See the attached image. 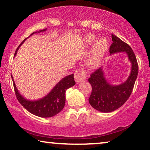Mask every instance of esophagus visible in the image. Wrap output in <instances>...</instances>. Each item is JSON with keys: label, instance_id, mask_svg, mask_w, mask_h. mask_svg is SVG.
<instances>
[{"label": "esophagus", "instance_id": "1", "mask_svg": "<svg viewBox=\"0 0 150 150\" xmlns=\"http://www.w3.org/2000/svg\"><path fill=\"white\" fill-rule=\"evenodd\" d=\"M87 77V71L83 68H79L75 71L74 78L77 83L81 82L86 79Z\"/></svg>", "mask_w": 150, "mask_h": 150}]
</instances>
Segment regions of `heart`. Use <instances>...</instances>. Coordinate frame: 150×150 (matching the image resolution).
I'll return each instance as SVG.
<instances>
[{
    "label": "heart",
    "mask_w": 150,
    "mask_h": 150,
    "mask_svg": "<svg viewBox=\"0 0 150 150\" xmlns=\"http://www.w3.org/2000/svg\"><path fill=\"white\" fill-rule=\"evenodd\" d=\"M96 39L94 35L88 34L85 37V42L87 45H92L96 42ZM108 47V41L105 39H101L97 41L90 51L87 59V65L91 67L96 66L105 53Z\"/></svg>",
    "instance_id": "1"
}]
</instances>
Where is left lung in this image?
Segmentation results:
<instances>
[{
  "label": "left lung",
  "mask_w": 150,
  "mask_h": 150,
  "mask_svg": "<svg viewBox=\"0 0 150 150\" xmlns=\"http://www.w3.org/2000/svg\"><path fill=\"white\" fill-rule=\"evenodd\" d=\"M111 37L113 42L109 48V53L125 52L132 63V70L127 79L118 85H111L107 81L101 67L90 75L88 81L91 85L92 91L89 102L94 109L103 113L115 111L126 102L132 94L138 74V64L131 47L113 34Z\"/></svg>",
  "instance_id": "obj_1"
}]
</instances>
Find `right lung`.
I'll list each match as a JSON object with an SVG mask.
<instances>
[{
	"instance_id": "add662e5",
	"label": "right lung",
	"mask_w": 150,
	"mask_h": 150,
	"mask_svg": "<svg viewBox=\"0 0 150 150\" xmlns=\"http://www.w3.org/2000/svg\"><path fill=\"white\" fill-rule=\"evenodd\" d=\"M46 30L47 28H45V29L40 30L39 32L45 31ZM35 33L37 32L33 33L30 36H31ZM27 39L24 40L20 44L19 46L18 47V48L16 49L15 56L17 53L18 48ZM73 77H74L73 74L66 76L65 77L61 79L55 85V87H54L51 92L43 98L37 101H30L24 98L18 93L15 82H14L13 76L11 75L12 80H13L14 85V89H15L16 97L18 102L30 113L41 117H53V116L58 114L63 109L65 104V92L67 89L75 85V81Z\"/></svg>"
}]
</instances>
